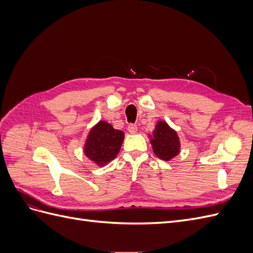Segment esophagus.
Listing matches in <instances>:
<instances>
[{
    "instance_id": "obj_1",
    "label": "esophagus",
    "mask_w": 253,
    "mask_h": 253,
    "mask_svg": "<svg viewBox=\"0 0 253 253\" xmlns=\"http://www.w3.org/2000/svg\"><path fill=\"white\" fill-rule=\"evenodd\" d=\"M127 131L129 132V134H136L137 131H138V128H137L136 125L131 124V125H128V126H127Z\"/></svg>"
}]
</instances>
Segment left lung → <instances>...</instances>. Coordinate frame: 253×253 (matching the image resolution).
<instances>
[{"mask_svg":"<svg viewBox=\"0 0 253 253\" xmlns=\"http://www.w3.org/2000/svg\"><path fill=\"white\" fill-rule=\"evenodd\" d=\"M150 141L155 155L166 162L177 156L180 152L178 135L166 121L157 122L153 135H150Z\"/></svg>","mask_w":253,"mask_h":253,"instance_id":"1","label":"left lung"}]
</instances>
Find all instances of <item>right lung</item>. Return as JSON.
<instances>
[{"label": "right lung", "mask_w": 253, "mask_h": 253, "mask_svg": "<svg viewBox=\"0 0 253 253\" xmlns=\"http://www.w3.org/2000/svg\"><path fill=\"white\" fill-rule=\"evenodd\" d=\"M124 139V132L101 120L90 128L84 144V154L99 167H103L116 158Z\"/></svg>", "instance_id": "add662e5"}]
</instances>
